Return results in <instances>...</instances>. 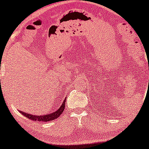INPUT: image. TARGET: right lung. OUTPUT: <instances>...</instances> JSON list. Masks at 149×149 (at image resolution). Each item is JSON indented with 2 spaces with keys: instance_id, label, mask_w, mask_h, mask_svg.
I'll use <instances>...</instances> for the list:
<instances>
[{
  "instance_id": "1",
  "label": "right lung",
  "mask_w": 149,
  "mask_h": 149,
  "mask_svg": "<svg viewBox=\"0 0 149 149\" xmlns=\"http://www.w3.org/2000/svg\"><path fill=\"white\" fill-rule=\"evenodd\" d=\"M65 101H66V99H64L62 105H61L60 108L58 109L56 111L53 112V113H52L51 114L46 115V116H33V115L26 113L25 112H23V111H20V113H21V114L24 115V116L28 118L29 119H31V120H32L39 121V122H40V121H41V122H47V121L53 120H54V119L57 118L58 117H59L60 115L63 113L64 108H65Z\"/></svg>"
}]
</instances>
